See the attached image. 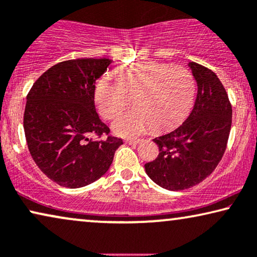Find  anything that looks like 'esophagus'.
Returning a JSON list of instances; mask_svg holds the SVG:
<instances>
[{
    "mask_svg": "<svg viewBox=\"0 0 257 257\" xmlns=\"http://www.w3.org/2000/svg\"><path fill=\"white\" fill-rule=\"evenodd\" d=\"M125 143L129 144V146L135 147V146H137V144L141 143V140H127L125 141Z\"/></svg>",
    "mask_w": 257,
    "mask_h": 257,
    "instance_id": "34e87169",
    "label": "esophagus"
}]
</instances>
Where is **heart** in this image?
<instances>
[{"mask_svg":"<svg viewBox=\"0 0 257 257\" xmlns=\"http://www.w3.org/2000/svg\"><path fill=\"white\" fill-rule=\"evenodd\" d=\"M115 79L103 75L96 81L94 100L106 118L133 102L136 108L121 114L113 123L120 136H137L153 125L164 130L178 124L193 102L196 82L185 67L146 60L122 65Z\"/></svg>","mask_w":257,"mask_h":257,"instance_id":"obj_1","label":"heart"}]
</instances>
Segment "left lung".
Wrapping results in <instances>:
<instances>
[{
  "label": "left lung",
  "instance_id": "obj_1",
  "mask_svg": "<svg viewBox=\"0 0 257 257\" xmlns=\"http://www.w3.org/2000/svg\"><path fill=\"white\" fill-rule=\"evenodd\" d=\"M187 65L198 88L192 111L178 128L154 140L160 154L144 165L150 179L170 191L190 189L214 171L232 127V106L216 74L193 61Z\"/></svg>",
  "mask_w": 257,
  "mask_h": 257
}]
</instances>
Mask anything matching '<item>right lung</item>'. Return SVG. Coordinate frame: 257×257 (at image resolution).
<instances>
[{
    "label": "right lung",
    "mask_w": 257,
    "mask_h": 257,
    "mask_svg": "<svg viewBox=\"0 0 257 257\" xmlns=\"http://www.w3.org/2000/svg\"><path fill=\"white\" fill-rule=\"evenodd\" d=\"M113 60L79 58L50 67L27 96L24 133L35 163L58 185L78 189L109 170L122 140L101 136L109 128L94 104L95 81Z\"/></svg>",
    "instance_id": "add662e5"
}]
</instances>
